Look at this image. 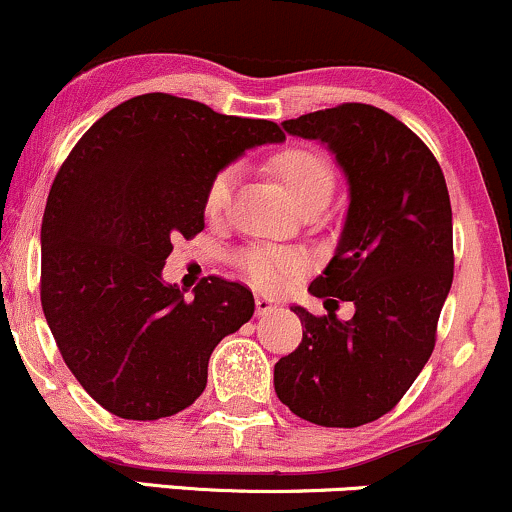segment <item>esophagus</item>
I'll use <instances>...</instances> for the list:
<instances>
[{"mask_svg":"<svg viewBox=\"0 0 512 512\" xmlns=\"http://www.w3.org/2000/svg\"><path fill=\"white\" fill-rule=\"evenodd\" d=\"M273 311H278V302H273V299L258 294V297H256V316H268V314H273Z\"/></svg>","mask_w":512,"mask_h":512,"instance_id":"esophagus-1","label":"esophagus"}]
</instances>
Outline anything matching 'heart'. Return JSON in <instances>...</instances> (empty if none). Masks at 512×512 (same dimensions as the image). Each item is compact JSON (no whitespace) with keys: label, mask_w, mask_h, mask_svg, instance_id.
<instances>
[{"label":"heart","mask_w":512,"mask_h":512,"mask_svg":"<svg viewBox=\"0 0 512 512\" xmlns=\"http://www.w3.org/2000/svg\"><path fill=\"white\" fill-rule=\"evenodd\" d=\"M270 172L280 179L285 191L290 194L294 206H302L314 198H330L333 191V170L321 155L309 148H285L270 158ZM234 167H222V170L210 179L203 208L208 218H218L227 208L234 186ZM239 266L254 285L261 290H280L292 278H297L304 270V258L292 254V251L280 249H256L244 251L239 258Z\"/></svg>","instance_id":"1"}]
</instances>
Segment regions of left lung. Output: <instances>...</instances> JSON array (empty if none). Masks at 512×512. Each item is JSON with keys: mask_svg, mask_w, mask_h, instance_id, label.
I'll return each instance as SVG.
<instances>
[{"mask_svg": "<svg viewBox=\"0 0 512 512\" xmlns=\"http://www.w3.org/2000/svg\"><path fill=\"white\" fill-rule=\"evenodd\" d=\"M282 129L323 143L345 174V225L309 292L352 302L354 316L294 304L304 335L275 364V393L306 422L352 429L393 410L434 352L453 285L448 186L422 138L374 105L345 102Z\"/></svg>", "mask_w": 512, "mask_h": 512, "instance_id": "obj_1", "label": "left lung"}]
</instances>
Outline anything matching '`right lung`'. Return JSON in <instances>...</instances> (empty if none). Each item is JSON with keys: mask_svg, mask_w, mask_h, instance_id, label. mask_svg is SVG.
Segmentation results:
<instances>
[{"mask_svg": "<svg viewBox=\"0 0 512 512\" xmlns=\"http://www.w3.org/2000/svg\"><path fill=\"white\" fill-rule=\"evenodd\" d=\"M282 141L268 119L146 93L100 117L64 160L42 215V311L71 374L107 412L150 422L194 405L215 345L254 316L239 282L203 278L184 299L162 268L177 234L206 225L210 179Z\"/></svg>", "mask_w": 512, "mask_h": 512, "instance_id": "1", "label": "right lung"}]
</instances>
